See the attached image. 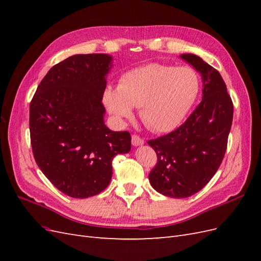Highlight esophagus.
Here are the masks:
<instances>
[{"mask_svg":"<svg viewBox=\"0 0 261 261\" xmlns=\"http://www.w3.org/2000/svg\"><path fill=\"white\" fill-rule=\"evenodd\" d=\"M132 145L138 147V146H143L144 145V139H141L137 135H133L132 136Z\"/></svg>","mask_w":261,"mask_h":261,"instance_id":"esophagus-1","label":"esophagus"}]
</instances>
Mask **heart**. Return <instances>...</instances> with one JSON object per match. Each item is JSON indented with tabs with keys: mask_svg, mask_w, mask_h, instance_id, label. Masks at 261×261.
I'll use <instances>...</instances> for the list:
<instances>
[{
	"mask_svg": "<svg viewBox=\"0 0 261 261\" xmlns=\"http://www.w3.org/2000/svg\"><path fill=\"white\" fill-rule=\"evenodd\" d=\"M199 78L192 67L152 63L125 73L117 88H108L103 102L116 121L134 116L140 108L141 121L154 133L176 129L199 93Z\"/></svg>",
	"mask_w": 261,
	"mask_h": 261,
	"instance_id": "b5f03b06",
	"label": "heart"
}]
</instances>
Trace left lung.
Masks as SVG:
<instances>
[{"label":"left lung","mask_w":261,"mask_h":261,"mask_svg":"<svg viewBox=\"0 0 261 261\" xmlns=\"http://www.w3.org/2000/svg\"><path fill=\"white\" fill-rule=\"evenodd\" d=\"M179 58L201 75L202 100L177 129L148 141L158 156L150 184L172 198L198 193L216 174L233 120L232 100L218 70L198 55L184 53Z\"/></svg>","instance_id":"8db88e82"}]
</instances>
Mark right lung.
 Masks as SVG:
<instances>
[{
	"label": "right lung",
	"instance_id": "right-lung-1",
	"mask_svg": "<svg viewBox=\"0 0 261 261\" xmlns=\"http://www.w3.org/2000/svg\"><path fill=\"white\" fill-rule=\"evenodd\" d=\"M113 58L75 54L54 65L30 102L35 160L59 191L73 198L100 194L112 177V160L130 151L128 132L105 124L102 97Z\"/></svg>",
	"mask_w": 261,
	"mask_h": 261
}]
</instances>
